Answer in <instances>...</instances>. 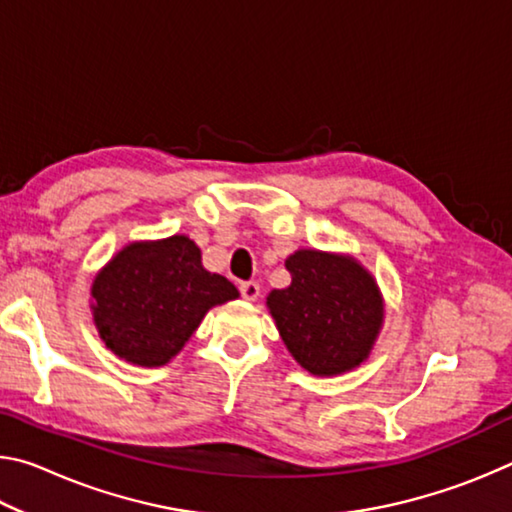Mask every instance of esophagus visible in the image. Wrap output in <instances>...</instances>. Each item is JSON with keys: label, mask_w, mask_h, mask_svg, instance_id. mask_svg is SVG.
I'll use <instances>...</instances> for the list:
<instances>
[{"label": "esophagus", "mask_w": 512, "mask_h": 512, "mask_svg": "<svg viewBox=\"0 0 512 512\" xmlns=\"http://www.w3.org/2000/svg\"><path fill=\"white\" fill-rule=\"evenodd\" d=\"M239 291H241V298L244 300H248V302H253V300H257V296H259V284L257 282H241L239 284Z\"/></svg>", "instance_id": "34e87169"}]
</instances>
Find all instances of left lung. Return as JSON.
Masks as SVG:
<instances>
[{"mask_svg":"<svg viewBox=\"0 0 512 512\" xmlns=\"http://www.w3.org/2000/svg\"><path fill=\"white\" fill-rule=\"evenodd\" d=\"M291 284L266 305L291 357L311 375L332 377L361 366L384 323V300L366 268L348 255L296 250Z\"/></svg>","mask_w":512,"mask_h":512,"instance_id":"obj_1","label":"left lung"}]
</instances>
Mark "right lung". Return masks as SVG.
<instances>
[{"label": "right lung", "instance_id": "right-lung-1", "mask_svg": "<svg viewBox=\"0 0 512 512\" xmlns=\"http://www.w3.org/2000/svg\"><path fill=\"white\" fill-rule=\"evenodd\" d=\"M239 298L228 277L205 271L185 235L121 248L92 282V314L106 348L135 366H164L207 311Z\"/></svg>", "mask_w": 512, "mask_h": 512}]
</instances>
